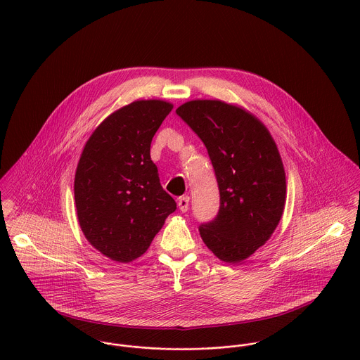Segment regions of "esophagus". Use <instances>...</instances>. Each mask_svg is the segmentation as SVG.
Returning <instances> with one entry per match:
<instances>
[{
	"label": "esophagus",
	"instance_id": "obj_1",
	"mask_svg": "<svg viewBox=\"0 0 360 360\" xmlns=\"http://www.w3.org/2000/svg\"><path fill=\"white\" fill-rule=\"evenodd\" d=\"M188 202H190V197L188 195H183L179 198V207L181 212H187L188 210Z\"/></svg>",
	"mask_w": 360,
	"mask_h": 360
}]
</instances>
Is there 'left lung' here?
Segmentation results:
<instances>
[{
  "label": "left lung",
  "mask_w": 360,
  "mask_h": 360,
  "mask_svg": "<svg viewBox=\"0 0 360 360\" xmlns=\"http://www.w3.org/2000/svg\"><path fill=\"white\" fill-rule=\"evenodd\" d=\"M176 113L204 143L219 187V212L201 223L200 234L219 259L241 262L270 238L284 210L285 173L276 143L234 105L197 100Z\"/></svg>",
  "instance_id": "obj_1"
}]
</instances>
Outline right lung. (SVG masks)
Here are the masks:
<instances>
[{"instance_id":"right-lung-1","label":"right lung","mask_w":360,"mask_h":360,"mask_svg":"<svg viewBox=\"0 0 360 360\" xmlns=\"http://www.w3.org/2000/svg\"><path fill=\"white\" fill-rule=\"evenodd\" d=\"M173 105L136 101L108 116L89 139L75 176L80 227L105 257H141L176 210L151 160L153 137Z\"/></svg>"}]
</instances>
